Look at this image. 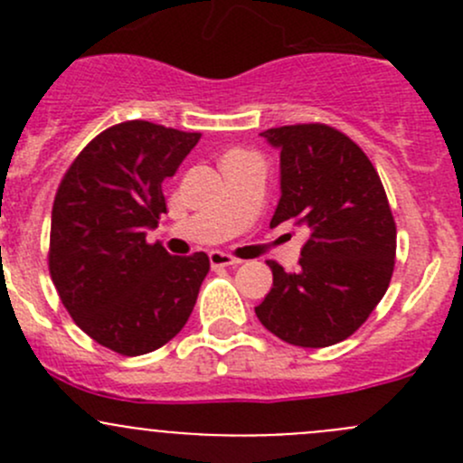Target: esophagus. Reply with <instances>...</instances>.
<instances>
[{
  "mask_svg": "<svg viewBox=\"0 0 463 463\" xmlns=\"http://www.w3.org/2000/svg\"><path fill=\"white\" fill-rule=\"evenodd\" d=\"M210 264L213 266H237V264H241V260L232 258V255H228V253H222V250H213V253H210Z\"/></svg>",
  "mask_w": 463,
  "mask_h": 463,
  "instance_id": "esophagus-1",
  "label": "esophagus"
}]
</instances>
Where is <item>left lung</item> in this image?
<instances>
[{
    "label": "left lung",
    "mask_w": 463,
    "mask_h": 463,
    "mask_svg": "<svg viewBox=\"0 0 463 463\" xmlns=\"http://www.w3.org/2000/svg\"><path fill=\"white\" fill-rule=\"evenodd\" d=\"M279 152V202L270 228H309L300 269L275 261L261 325L298 347H329L363 325L390 287L396 226L374 165L343 132L287 125L261 132Z\"/></svg>",
    "instance_id": "1"
}]
</instances>
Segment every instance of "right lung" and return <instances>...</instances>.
I'll return each instance as SVG.
<instances>
[{"label": "right lung", "instance_id": "add662e5", "mask_svg": "<svg viewBox=\"0 0 463 463\" xmlns=\"http://www.w3.org/2000/svg\"><path fill=\"white\" fill-rule=\"evenodd\" d=\"M199 138L147 120L114 125L78 154L55 194L51 279L76 325L123 356L184 329L210 269L205 253L175 258L145 241L165 213L163 181Z\"/></svg>", "mask_w": 463, "mask_h": 463}]
</instances>
